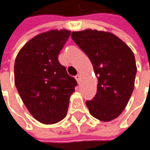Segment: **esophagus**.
Returning a JSON list of instances; mask_svg holds the SVG:
<instances>
[{"mask_svg": "<svg viewBox=\"0 0 150 150\" xmlns=\"http://www.w3.org/2000/svg\"><path fill=\"white\" fill-rule=\"evenodd\" d=\"M75 80L77 81L78 83H80V81H81V75H76V76H75Z\"/></svg>", "mask_w": 150, "mask_h": 150, "instance_id": "34e87169", "label": "esophagus"}]
</instances>
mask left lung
Instances as JSON below:
<instances>
[{
  "instance_id": "8db88e82",
  "label": "left lung",
  "mask_w": 150,
  "mask_h": 150,
  "mask_svg": "<svg viewBox=\"0 0 150 150\" xmlns=\"http://www.w3.org/2000/svg\"><path fill=\"white\" fill-rule=\"evenodd\" d=\"M71 38L87 55L98 77L97 93L86 104L93 117L110 121L125 110L134 89L135 57L115 35L86 30L72 32Z\"/></svg>"
}]
</instances>
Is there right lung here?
I'll return each mask as SVG.
<instances>
[{
  "mask_svg": "<svg viewBox=\"0 0 150 150\" xmlns=\"http://www.w3.org/2000/svg\"><path fill=\"white\" fill-rule=\"evenodd\" d=\"M69 35L66 30L40 34L23 46L15 60L17 90L30 113L43 124L66 116L69 97L77 86L58 61Z\"/></svg>",
  "mask_w": 150,
  "mask_h": 150,
  "instance_id": "right-lung-1",
  "label": "right lung"
}]
</instances>
